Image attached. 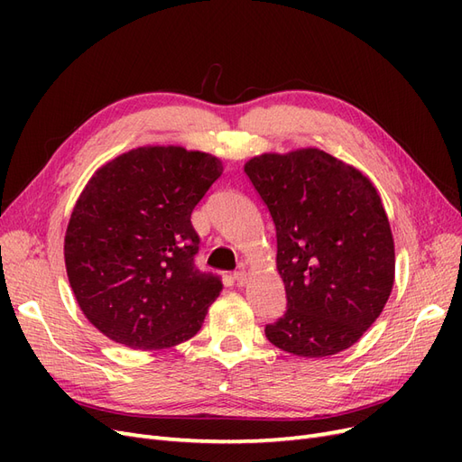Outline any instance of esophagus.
<instances>
[{"label": "esophagus", "mask_w": 462, "mask_h": 462, "mask_svg": "<svg viewBox=\"0 0 462 462\" xmlns=\"http://www.w3.org/2000/svg\"><path fill=\"white\" fill-rule=\"evenodd\" d=\"M233 279H235V283L239 285V287L246 285V282H248V273H246V270H245V265H241V268L233 273Z\"/></svg>", "instance_id": "34e87169"}]
</instances>
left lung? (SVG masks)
I'll list each match as a JSON object with an SVG mask.
<instances>
[{"label":"left lung","mask_w":462,"mask_h":462,"mask_svg":"<svg viewBox=\"0 0 462 462\" xmlns=\"http://www.w3.org/2000/svg\"><path fill=\"white\" fill-rule=\"evenodd\" d=\"M268 206L287 310L265 326L282 351L321 358L355 345L393 289L395 246L370 179L324 150L262 153L245 163Z\"/></svg>","instance_id":"obj_1"}]
</instances>
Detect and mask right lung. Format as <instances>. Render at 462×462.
<instances>
[{
	"label": "right lung",
	"mask_w": 462,
	"mask_h": 462,
	"mask_svg": "<svg viewBox=\"0 0 462 462\" xmlns=\"http://www.w3.org/2000/svg\"><path fill=\"white\" fill-rule=\"evenodd\" d=\"M223 173L180 146H143L94 173L65 233L67 277L80 310L111 341L143 351L199 333L223 289L194 265L190 214Z\"/></svg>",
	"instance_id": "right-lung-1"
}]
</instances>
